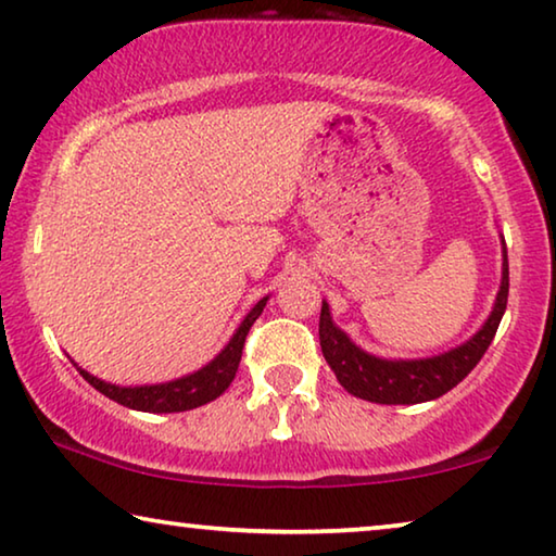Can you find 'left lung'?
<instances>
[{
  "label": "left lung",
  "instance_id": "obj_1",
  "mask_svg": "<svg viewBox=\"0 0 556 556\" xmlns=\"http://www.w3.org/2000/svg\"><path fill=\"white\" fill-rule=\"evenodd\" d=\"M509 295V263L505 238H502V283L494 298L490 318L484 326L465 340L463 345L447 350V353L432 357H413V361H390L355 345L348 332L332 323L330 307L323 301L320 307V348L330 370L336 372L340 386L350 395L367 400V403L380 405H417L430 403V400L445 395L457 382H463L472 367L482 361L490 348L494 332L500 328L502 315L507 311Z\"/></svg>",
  "mask_w": 556,
  "mask_h": 556
}]
</instances>
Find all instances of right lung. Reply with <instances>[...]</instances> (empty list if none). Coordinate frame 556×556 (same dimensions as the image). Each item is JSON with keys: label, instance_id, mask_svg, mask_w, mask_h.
Returning a JSON list of instances; mask_svg holds the SVG:
<instances>
[{"label": "right lung", "instance_id": "obj_1", "mask_svg": "<svg viewBox=\"0 0 556 556\" xmlns=\"http://www.w3.org/2000/svg\"><path fill=\"white\" fill-rule=\"evenodd\" d=\"M266 303H268V295L261 298V301L251 307V313L245 315L241 326L236 328L226 348L220 350L208 365H203L201 370L184 375V378L178 380L159 382V386L122 388V386H111V382L93 378L91 372L81 370L79 365H76V370H79L81 378L87 380L91 388H97L101 395H106L109 400H114V403L124 407L141 409V413H186V409L211 403V400H216L228 390V386L236 378L238 363H241L245 336H249L253 323L258 320V315L263 313Z\"/></svg>", "mask_w": 556, "mask_h": 556}]
</instances>
